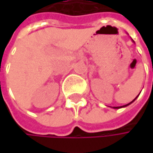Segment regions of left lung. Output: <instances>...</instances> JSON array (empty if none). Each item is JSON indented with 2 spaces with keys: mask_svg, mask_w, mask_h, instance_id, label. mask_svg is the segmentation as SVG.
I'll return each mask as SVG.
<instances>
[{
  "mask_svg": "<svg viewBox=\"0 0 153 153\" xmlns=\"http://www.w3.org/2000/svg\"><path fill=\"white\" fill-rule=\"evenodd\" d=\"M133 42H134V41H133ZM137 97H138V96H137ZM137 97H136V98H135V99H134V100H133L132 102H130V103H128V105H123V106H115V107H112V108H114V109H120V108H121V107H126V106H128V105H129L130 104H132V103H133V102H134V101H135V100L137 99Z\"/></svg>",
  "mask_w": 153,
  "mask_h": 153,
  "instance_id": "obj_1",
  "label": "left lung"
}]
</instances>
